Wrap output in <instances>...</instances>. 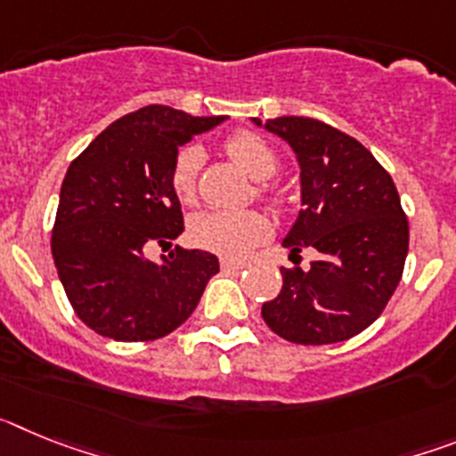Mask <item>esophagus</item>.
Instances as JSON below:
<instances>
[{
	"mask_svg": "<svg viewBox=\"0 0 456 456\" xmlns=\"http://www.w3.org/2000/svg\"><path fill=\"white\" fill-rule=\"evenodd\" d=\"M247 267V263H240V260H228V257H221V269L224 272H240V269Z\"/></svg>",
	"mask_w": 456,
	"mask_h": 456,
	"instance_id": "1",
	"label": "esophagus"
}]
</instances>
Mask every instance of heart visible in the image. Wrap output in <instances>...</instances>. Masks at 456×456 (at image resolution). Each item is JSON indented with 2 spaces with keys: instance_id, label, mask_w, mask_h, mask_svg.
Returning a JSON list of instances; mask_svg holds the SVG:
<instances>
[{
  "instance_id": "b5f03b06",
  "label": "heart",
  "mask_w": 456,
  "mask_h": 456,
  "mask_svg": "<svg viewBox=\"0 0 456 456\" xmlns=\"http://www.w3.org/2000/svg\"><path fill=\"white\" fill-rule=\"evenodd\" d=\"M225 152L232 162L256 180H263L257 184V196L273 208H283L285 191L278 184L267 183L278 168L276 151L272 148L265 136L257 132L241 130L228 136L225 141ZM205 152L196 143H189L175 155L171 167V189L175 199L183 205H193L199 199V173L203 167ZM272 235V224L265 215L256 209H241V212H203L189 221V240L203 251H212L216 256L241 260L251 253L257 244L269 240Z\"/></svg>"
}]
</instances>
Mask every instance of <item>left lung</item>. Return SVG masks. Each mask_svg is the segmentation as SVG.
<instances>
[{
  "label": "left lung",
  "instance_id": "left-lung-1",
  "mask_svg": "<svg viewBox=\"0 0 456 456\" xmlns=\"http://www.w3.org/2000/svg\"><path fill=\"white\" fill-rule=\"evenodd\" d=\"M256 120L260 125V120ZM292 146L301 203L283 247H313L310 269H281L283 289L263 305L273 333L297 345H331L365 331L393 297L409 253V221L390 173L354 136L304 116L265 123Z\"/></svg>",
  "mask_w": 456,
  "mask_h": 456
}]
</instances>
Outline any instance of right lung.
I'll return each instance as SVG.
<instances>
[{
    "label": "right lung",
    "mask_w": 456,
    "mask_h": 456,
    "mask_svg": "<svg viewBox=\"0 0 456 456\" xmlns=\"http://www.w3.org/2000/svg\"><path fill=\"white\" fill-rule=\"evenodd\" d=\"M225 116H189L148 104L100 132L72 159L59 196L52 257L75 315L118 342H148L175 331L199 305L219 260L175 247L164 265L143 248L184 231L171 189L178 148Z\"/></svg>",
    "instance_id": "obj_1"
}]
</instances>
